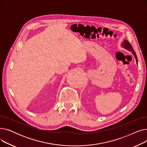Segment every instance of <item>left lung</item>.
Returning a JSON list of instances; mask_svg holds the SVG:
<instances>
[{"label":"left lung","instance_id":"obj_1","mask_svg":"<svg viewBox=\"0 0 147 147\" xmlns=\"http://www.w3.org/2000/svg\"><path fill=\"white\" fill-rule=\"evenodd\" d=\"M121 47L124 48L125 49L132 52V53L135 56V58L136 61V64H138V59H137V56L136 55V53H135L134 49H133V48L132 47V46H131L130 43L127 40H124V41H123V42L121 44Z\"/></svg>","mask_w":147,"mask_h":147}]
</instances>
